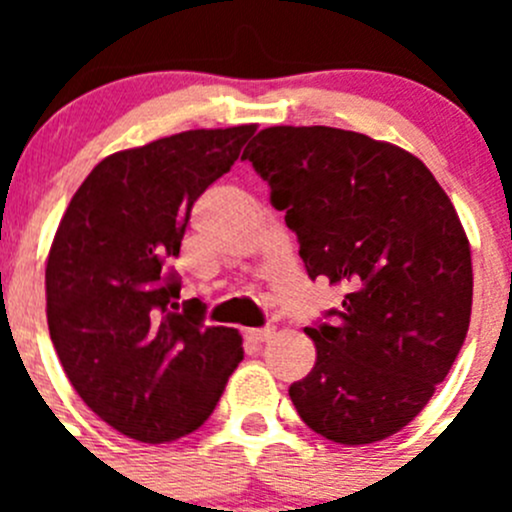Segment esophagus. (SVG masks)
Returning a JSON list of instances; mask_svg holds the SVG:
<instances>
[{
    "label": "esophagus",
    "instance_id": "esophagus-1",
    "mask_svg": "<svg viewBox=\"0 0 512 512\" xmlns=\"http://www.w3.org/2000/svg\"><path fill=\"white\" fill-rule=\"evenodd\" d=\"M272 334H275V329H272V327H265V329H247L245 339H247V342H250V344H262V342H267V339H270Z\"/></svg>",
    "mask_w": 512,
    "mask_h": 512
}]
</instances>
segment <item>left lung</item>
<instances>
[{
  "label": "left lung",
  "mask_w": 512,
  "mask_h": 512,
  "mask_svg": "<svg viewBox=\"0 0 512 512\" xmlns=\"http://www.w3.org/2000/svg\"><path fill=\"white\" fill-rule=\"evenodd\" d=\"M242 158L285 210L312 280L347 289L304 327L314 369L289 386L299 418L344 446L411 423L466 342L471 247L456 208L409 151L329 126H272Z\"/></svg>",
  "instance_id": "8db88e82"
}]
</instances>
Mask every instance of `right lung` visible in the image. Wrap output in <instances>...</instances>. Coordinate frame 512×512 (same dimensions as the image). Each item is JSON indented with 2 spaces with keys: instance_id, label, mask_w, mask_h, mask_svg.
I'll return each mask as SVG.
<instances>
[{
  "instance_id": "1",
  "label": "right lung",
  "mask_w": 512,
  "mask_h": 512,
  "mask_svg": "<svg viewBox=\"0 0 512 512\" xmlns=\"http://www.w3.org/2000/svg\"><path fill=\"white\" fill-rule=\"evenodd\" d=\"M257 126L185 131L103 158L71 198L46 262V319L61 366L94 414L143 443L208 421L242 361V337L180 302L195 200Z\"/></svg>"
}]
</instances>
